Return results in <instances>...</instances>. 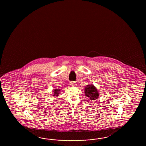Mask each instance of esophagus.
<instances>
[{
  "label": "esophagus",
  "mask_w": 146,
  "mask_h": 146,
  "mask_svg": "<svg viewBox=\"0 0 146 146\" xmlns=\"http://www.w3.org/2000/svg\"><path fill=\"white\" fill-rule=\"evenodd\" d=\"M70 85L72 86V87H74V86H76L77 85V84L74 81H72V82H70Z\"/></svg>",
  "instance_id": "1"
}]
</instances>
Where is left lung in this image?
Here are the masks:
<instances>
[{"label":"left lung","instance_id":"8db88e82","mask_svg":"<svg viewBox=\"0 0 146 146\" xmlns=\"http://www.w3.org/2000/svg\"><path fill=\"white\" fill-rule=\"evenodd\" d=\"M86 96L89 98L91 101L97 99L99 96V93L96 88L93 84H88L84 89Z\"/></svg>","mask_w":146,"mask_h":146}]
</instances>
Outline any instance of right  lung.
I'll return each mask as SVG.
<instances>
[{"mask_svg": "<svg viewBox=\"0 0 146 146\" xmlns=\"http://www.w3.org/2000/svg\"><path fill=\"white\" fill-rule=\"evenodd\" d=\"M60 89H56L53 91V95L54 96H58V94L60 93Z\"/></svg>", "mask_w": 146, "mask_h": 146, "instance_id": "add662e5", "label": "right lung"}]
</instances>
